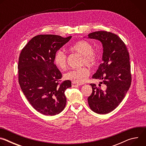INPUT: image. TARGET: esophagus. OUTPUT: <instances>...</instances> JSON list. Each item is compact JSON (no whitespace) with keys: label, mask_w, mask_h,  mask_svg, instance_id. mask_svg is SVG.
<instances>
[{"label":"esophagus","mask_w":146,"mask_h":146,"mask_svg":"<svg viewBox=\"0 0 146 146\" xmlns=\"http://www.w3.org/2000/svg\"><path fill=\"white\" fill-rule=\"evenodd\" d=\"M80 86V84H76V83H75V82H72V87H77V86Z\"/></svg>","instance_id":"obj_1"}]
</instances>
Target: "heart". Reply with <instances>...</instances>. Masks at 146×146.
<instances>
[{
    "label": "heart",
    "mask_w": 146,
    "mask_h": 146,
    "mask_svg": "<svg viewBox=\"0 0 146 146\" xmlns=\"http://www.w3.org/2000/svg\"><path fill=\"white\" fill-rule=\"evenodd\" d=\"M70 50L82 56L80 62L81 66L86 65L92 68L97 64V55L93 51L92 45L88 41H78L70 47ZM54 62L58 69L64 70L67 65V58L65 53L60 50L57 51L54 55ZM89 75V69L86 67H82L68 72L64 74V78L76 84H82L86 81Z\"/></svg>",
    "instance_id": "b5f03b06"
}]
</instances>
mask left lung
<instances>
[{"label": "left lung", "mask_w": 146, "mask_h": 146, "mask_svg": "<svg viewBox=\"0 0 146 146\" xmlns=\"http://www.w3.org/2000/svg\"><path fill=\"white\" fill-rule=\"evenodd\" d=\"M89 38L100 41L103 46L102 63L92 78L102 80L101 85L90 84L92 92L88 98L91 109L100 114L114 110L122 102L131 84V65L127 48L117 35L106 31L90 33Z\"/></svg>", "instance_id": "obj_1"}]
</instances>
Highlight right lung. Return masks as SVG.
Returning <instances> with one entry per match:
<instances>
[{"label": "right lung", "instance_id": "right-lung-1", "mask_svg": "<svg viewBox=\"0 0 146 146\" xmlns=\"http://www.w3.org/2000/svg\"><path fill=\"white\" fill-rule=\"evenodd\" d=\"M54 35L33 37L22 50L18 61V81L33 108L46 115H55L66 104L65 90L72 87L70 80L59 84L62 77L54 64L55 52L71 39Z\"/></svg>", "mask_w": 146, "mask_h": 146}]
</instances>
